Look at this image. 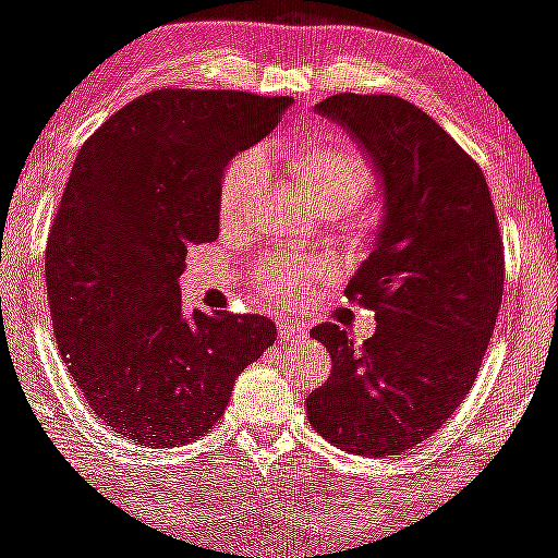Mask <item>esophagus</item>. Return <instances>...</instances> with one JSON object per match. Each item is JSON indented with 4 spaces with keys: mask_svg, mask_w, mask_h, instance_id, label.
I'll list each match as a JSON object with an SVG mask.
<instances>
[{
    "mask_svg": "<svg viewBox=\"0 0 558 558\" xmlns=\"http://www.w3.org/2000/svg\"><path fill=\"white\" fill-rule=\"evenodd\" d=\"M278 337L283 344H294V342H302V339H307V328L294 324V320H280L278 324Z\"/></svg>",
    "mask_w": 558,
    "mask_h": 558,
    "instance_id": "obj_1",
    "label": "esophagus"
}]
</instances>
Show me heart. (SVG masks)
Masks as SVG:
<instances>
[{"instance_id":"1","label":"heart","mask_w":558,"mask_h":558,"mask_svg":"<svg viewBox=\"0 0 558 558\" xmlns=\"http://www.w3.org/2000/svg\"><path fill=\"white\" fill-rule=\"evenodd\" d=\"M291 173L302 192V197L310 205H328L339 214H350V208L361 201L372 186V168L366 157L355 149L350 141L339 136H320L307 138L302 144L291 146L286 151ZM264 166L262 151H243L227 166L225 175L219 181V225L225 232L238 230L248 216L251 203L259 195L264 184ZM355 225H366V216L357 214ZM320 275L315 264L304 262H264L256 269V283H259L262 296L269 304H291L302 294L307 283H313Z\"/></svg>"}]
</instances>
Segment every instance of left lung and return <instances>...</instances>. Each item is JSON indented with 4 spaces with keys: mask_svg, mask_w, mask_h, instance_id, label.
Returning <instances> with one entry per match:
<instances>
[{
    "mask_svg": "<svg viewBox=\"0 0 558 558\" xmlns=\"http://www.w3.org/2000/svg\"><path fill=\"white\" fill-rule=\"evenodd\" d=\"M318 114L355 138L383 190L372 254L344 294L374 310L363 344L337 324L331 377L307 398L333 447L387 457L417 447L473 387L502 302V240L484 173L436 120L396 96L339 93Z\"/></svg>",
    "mask_w": 558,
    "mask_h": 558,
    "instance_id": "left-lung-1",
    "label": "left lung"
}]
</instances>
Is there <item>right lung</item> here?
Segmentation results:
<instances>
[{
  "instance_id": "right-lung-1",
  "label": "right lung",
  "mask_w": 558,
  "mask_h": 558,
  "mask_svg": "<svg viewBox=\"0 0 558 558\" xmlns=\"http://www.w3.org/2000/svg\"><path fill=\"white\" fill-rule=\"evenodd\" d=\"M291 98L155 90L82 144L45 251L52 331L87 407L141 447L190 444L278 337L264 315L184 313L186 248L219 238V181Z\"/></svg>"
}]
</instances>
